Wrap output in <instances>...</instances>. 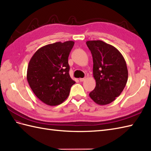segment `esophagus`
I'll return each mask as SVG.
<instances>
[{
  "mask_svg": "<svg viewBox=\"0 0 151 151\" xmlns=\"http://www.w3.org/2000/svg\"><path fill=\"white\" fill-rule=\"evenodd\" d=\"M86 78H81L79 79V81L81 82H84V81H86Z\"/></svg>",
  "mask_w": 151,
  "mask_h": 151,
  "instance_id": "1",
  "label": "esophagus"
}]
</instances>
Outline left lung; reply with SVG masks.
Returning <instances> with one entry per match:
<instances>
[{
  "instance_id": "obj_1",
  "label": "left lung",
  "mask_w": 151,
  "mask_h": 151,
  "mask_svg": "<svg viewBox=\"0 0 151 151\" xmlns=\"http://www.w3.org/2000/svg\"><path fill=\"white\" fill-rule=\"evenodd\" d=\"M90 50L96 81L89 97L95 103L106 105L113 102L123 91L128 80L127 63L116 48L101 40L86 41Z\"/></svg>"
}]
</instances>
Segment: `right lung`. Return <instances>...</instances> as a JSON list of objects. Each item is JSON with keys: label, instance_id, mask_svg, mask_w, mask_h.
Segmentation results:
<instances>
[{"label": "right lung", "instance_id": "add662e5", "mask_svg": "<svg viewBox=\"0 0 151 151\" xmlns=\"http://www.w3.org/2000/svg\"><path fill=\"white\" fill-rule=\"evenodd\" d=\"M75 42H56L41 47L28 63L27 78L34 93L49 106L58 105L75 82L69 75L68 58Z\"/></svg>", "mask_w": 151, "mask_h": 151}]
</instances>
